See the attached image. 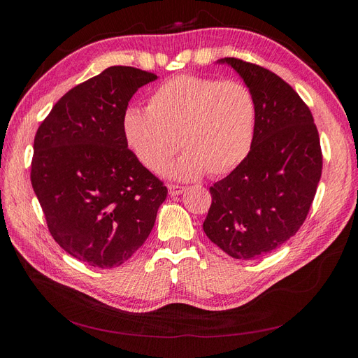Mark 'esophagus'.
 <instances>
[{
  "label": "esophagus",
  "instance_id": "1",
  "mask_svg": "<svg viewBox=\"0 0 358 358\" xmlns=\"http://www.w3.org/2000/svg\"><path fill=\"white\" fill-rule=\"evenodd\" d=\"M183 191H185V188L180 187V185H175V183H170V185H169V194L173 197L179 196V194H182Z\"/></svg>",
  "mask_w": 358,
  "mask_h": 358
}]
</instances>
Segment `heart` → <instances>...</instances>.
Segmentation results:
<instances>
[{
    "mask_svg": "<svg viewBox=\"0 0 358 358\" xmlns=\"http://www.w3.org/2000/svg\"><path fill=\"white\" fill-rule=\"evenodd\" d=\"M255 124V99L246 85L192 74L162 83L148 109L129 107L122 119L128 148L149 171H164L180 145L187 149L170 169L182 180L234 170L251 152Z\"/></svg>",
    "mask_w": 358,
    "mask_h": 358,
    "instance_id": "1",
    "label": "heart"
}]
</instances>
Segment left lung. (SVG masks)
I'll use <instances>...</instances> for the list:
<instances>
[{
    "mask_svg": "<svg viewBox=\"0 0 358 358\" xmlns=\"http://www.w3.org/2000/svg\"><path fill=\"white\" fill-rule=\"evenodd\" d=\"M251 90L257 106L251 152L210 187L206 236L237 259L263 257L305 222L322 171L317 125L309 107L270 70L224 58Z\"/></svg>",
    "mask_w": 358,
    "mask_h": 358,
    "instance_id": "8db88e82",
    "label": "left lung"
}]
</instances>
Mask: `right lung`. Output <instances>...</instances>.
<instances>
[{
    "label": "right lung",
    "instance_id": "add662e5",
    "mask_svg": "<svg viewBox=\"0 0 358 358\" xmlns=\"http://www.w3.org/2000/svg\"><path fill=\"white\" fill-rule=\"evenodd\" d=\"M157 74L113 66L74 86L37 129L31 183L55 242L94 267L121 266L154 229L167 188L128 149L122 119Z\"/></svg>",
    "mask_w": 358,
    "mask_h": 358
}]
</instances>
